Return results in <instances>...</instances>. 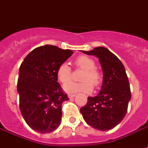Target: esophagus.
<instances>
[{"mask_svg":"<svg viewBox=\"0 0 148 148\" xmlns=\"http://www.w3.org/2000/svg\"><path fill=\"white\" fill-rule=\"evenodd\" d=\"M75 95H74V94H69V95H68V97H69V98H73V97H75Z\"/></svg>","mask_w":148,"mask_h":148,"instance_id":"obj_1","label":"esophagus"}]
</instances>
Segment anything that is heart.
<instances>
[{
	"instance_id": "obj_1",
	"label": "heart",
	"mask_w": 148,
	"mask_h": 148,
	"mask_svg": "<svg viewBox=\"0 0 148 148\" xmlns=\"http://www.w3.org/2000/svg\"><path fill=\"white\" fill-rule=\"evenodd\" d=\"M74 66L78 69L83 70V72L80 77L81 82L74 83L71 81L72 72L69 65L66 63H63L58 67L57 70V77L60 82L66 84L64 86L65 91L68 93L75 92H90L95 87L101 84L102 80L101 72L95 68V62L92 58L88 56H78L74 61Z\"/></svg>"
}]
</instances>
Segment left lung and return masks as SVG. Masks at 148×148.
Wrapping results in <instances>:
<instances>
[{
  "label": "left lung",
  "mask_w": 148,
  "mask_h": 148,
  "mask_svg": "<svg viewBox=\"0 0 148 148\" xmlns=\"http://www.w3.org/2000/svg\"><path fill=\"white\" fill-rule=\"evenodd\" d=\"M82 52L98 58L103 81L99 95L88 97L87 103L80 110L87 124L100 131H108L117 126L127 111L131 94L125 68L106 47Z\"/></svg>",
  "instance_id": "1"
}]
</instances>
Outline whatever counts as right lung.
Here are the masks:
<instances>
[{
    "instance_id": "obj_1",
    "label": "right lung",
    "mask_w": 148,
    "mask_h": 148,
    "mask_svg": "<svg viewBox=\"0 0 148 148\" xmlns=\"http://www.w3.org/2000/svg\"><path fill=\"white\" fill-rule=\"evenodd\" d=\"M72 53L47 45L31 51L21 64L20 110L27 125L38 133H50L60 125L62 103L69 98L58 82L57 70Z\"/></svg>"
}]
</instances>
